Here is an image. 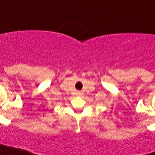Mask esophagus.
<instances>
[{
  "label": "esophagus",
  "instance_id": "esophagus-1",
  "mask_svg": "<svg viewBox=\"0 0 155 155\" xmlns=\"http://www.w3.org/2000/svg\"><path fill=\"white\" fill-rule=\"evenodd\" d=\"M76 94H77L78 96L81 95V92H80V91H77V92H76Z\"/></svg>",
  "mask_w": 155,
  "mask_h": 155
}]
</instances>
